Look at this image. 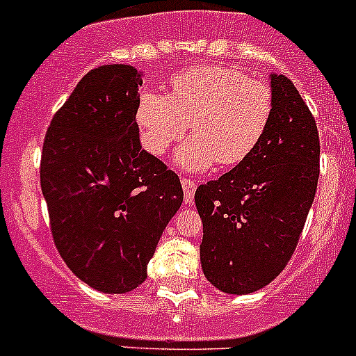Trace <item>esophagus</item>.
I'll list each match as a JSON object with an SVG mask.
<instances>
[{
  "label": "esophagus",
  "mask_w": 356,
  "mask_h": 356,
  "mask_svg": "<svg viewBox=\"0 0 356 356\" xmlns=\"http://www.w3.org/2000/svg\"><path fill=\"white\" fill-rule=\"evenodd\" d=\"M181 184H182V189H184V200H186V203H193V200H195L196 182L191 181V179L182 177Z\"/></svg>",
  "instance_id": "34e87169"
}]
</instances>
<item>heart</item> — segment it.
Here are the masks:
<instances>
[{"label": "heart", "instance_id": "heart-1", "mask_svg": "<svg viewBox=\"0 0 356 356\" xmlns=\"http://www.w3.org/2000/svg\"><path fill=\"white\" fill-rule=\"evenodd\" d=\"M274 115L265 81L229 67H196L170 79V95L143 92L138 122L153 155H165L191 122L193 138L175 155L179 167L203 172L243 163L261 143Z\"/></svg>", "mask_w": 356, "mask_h": 356}]
</instances>
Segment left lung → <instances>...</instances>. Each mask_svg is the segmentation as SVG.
I'll list each match as a JSON object with an SVG mask.
<instances>
[{"instance_id": "obj_1", "label": "left lung", "mask_w": 356, "mask_h": 356, "mask_svg": "<svg viewBox=\"0 0 356 356\" xmlns=\"http://www.w3.org/2000/svg\"><path fill=\"white\" fill-rule=\"evenodd\" d=\"M274 115L243 163L201 184L200 258L217 289L248 294L274 281L296 250L321 172L315 118L288 77L270 75Z\"/></svg>"}]
</instances>
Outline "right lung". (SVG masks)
<instances>
[{"instance_id": "1", "label": "right lung", "mask_w": 356, "mask_h": 356, "mask_svg": "<svg viewBox=\"0 0 356 356\" xmlns=\"http://www.w3.org/2000/svg\"><path fill=\"white\" fill-rule=\"evenodd\" d=\"M141 84L131 65L88 72L42 143L41 189L56 250L81 281L108 294L145 282L184 198L177 174L139 145Z\"/></svg>"}]
</instances>
